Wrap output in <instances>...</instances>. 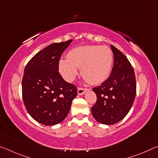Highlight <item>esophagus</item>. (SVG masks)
<instances>
[{
  "label": "esophagus",
  "instance_id": "obj_1",
  "mask_svg": "<svg viewBox=\"0 0 158 158\" xmlns=\"http://www.w3.org/2000/svg\"><path fill=\"white\" fill-rule=\"evenodd\" d=\"M88 89H83V88H78V89H77V93H78V95H84L85 91H87Z\"/></svg>",
  "mask_w": 158,
  "mask_h": 158
}]
</instances>
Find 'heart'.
I'll list each match as a JSON object with an SVG mask.
<instances>
[{"mask_svg": "<svg viewBox=\"0 0 158 158\" xmlns=\"http://www.w3.org/2000/svg\"><path fill=\"white\" fill-rule=\"evenodd\" d=\"M68 59L59 61V69L67 81L75 78L78 68L85 80L92 84L105 81L111 73L113 65V53L110 48L100 45H86L71 49Z\"/></svg>", "mask_w": 158, "mask_h": 158, "instance_id": "obj_1", "label": "heart"}]
</instances>
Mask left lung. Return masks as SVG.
Instances as JSON below:
<instances>
[{
	"instance_id": "left-lung-1",
	"label": "left lung",
	"mask_w": 158,
	"mask_h": 158,
	"mask_svg": "<svg viewBox=\"0 0 158 158\" xmlns=\"http://www.w3.org/2000/svg\"><path fill=\"white\" fill-rule=\"evenodd\" d=\"M114 65L109 78L93 89L97 101L91 107L98 122L113 125L121 121L130 111L136 95V79L132 65L121 52L111 45Z\"/></svg>"
}]
</instances>
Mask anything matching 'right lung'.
<instances>
[{"mask_svg": "<svg viewBox=\"0 0 158 158\" xmlns=\"http://www.w3.org/2000/svg\"><path fill=\"white\" fill-rule=\"evenodd\" d=\"M72 41L50 44L37 53L24 69L23 103L31 116L44 125L62 122L77 95V87L65 81L58 72L61 54Z\"/></svg>", "mask_w": 158, "mask_h": 158, "instance_id": "add662e5", "label": "right lung"}]
</instances>
